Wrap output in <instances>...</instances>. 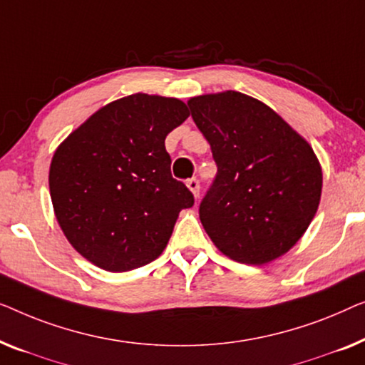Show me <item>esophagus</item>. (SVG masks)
<instances>
[{
	"mask_svg": "<svg viewBox=\"0 0 365 365\" xmlns=\"http://www.w3.org/2000/svg\"><path fill=\"white\" fill-rule=\"evenodd\" d=\"M187 187L192 190V193L198 198V195H200V180H198V178H195V177L193 178H188Z\"/></svg>",
	"mask_w": 365,
	"mask_h": 365,
	"instance_id": "1",
	"label": "esophagus"
}]
</instances>
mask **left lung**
I'll return each mask as SVG.
<instances>
[{
	"mask_svg": "<svg viewBox=\"0 0 365 365\" xmlns=\"http://www.w3.org/2000/svg\"><path fill=\"white\" fill-rule=\"evenodd\" d=\"M188 107L218 168L198 210L205 232L240 263L279 258L319 207L322 172L311 145L241 92L198 96Z\"/></svg>",
	"mask_w": 365,
	"mask_h": 365,
	"instance_id": "1",
	"label": "left lung"
}]
</instances>
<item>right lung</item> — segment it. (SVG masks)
I'll return each instance as SVG.
<instances>
[{
	"instance_id": "obj_1",
	"label": "right lung",
	"mask_w": 365,
	"mask_h": 365,
	"mask_svg": "<svg viewBox=\"0 0 365 365\" xmlns=\"http://www.w3.org/2000/svg\"><path fill=\"white\" fill-rule=\"evenodd\" d=\"M190 115L172 97L133 94L91 115L56 150L49 190L76 251L122 273L148 264L193 193L172 177L165 137Z\"/></svg>"
}]
</instances>
